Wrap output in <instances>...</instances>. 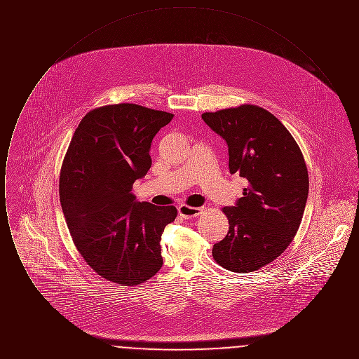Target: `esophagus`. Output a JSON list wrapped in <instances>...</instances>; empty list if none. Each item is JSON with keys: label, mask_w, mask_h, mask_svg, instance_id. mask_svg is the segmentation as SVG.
<instances>
[{"label": "esophagus", "mask_w": 359, "mask_h": 359, "mask_svg": "<svg viewBox=\"0 0 359 359\" xmlns=\"http://www.w3.org/2000/svg\"><path fill=\"white\" fill-rule=\"evenodd\" d=\"M177 212L182 218L184 219H189L194 217H198L202 212V208L199 207H189V205H182L177 207Z\"/></svg>", "instance_id": "34e87169"}]
</instances>
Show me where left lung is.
Here are the masks:
<instances>
[{
    "instance_id": "obj_1",
    "label": "left lung",
    "mask_w": 359,
    "mask_h": 359,
    "mask_svg": "<svg viewBox=\"0 0 359 359\" xmlns=\"http://www.w3.org/2000/svg\"><path fill=\"white\" fill-rule=\"evenodd\" d=\"M202 118L229 147V170L248 180L243 196L222 211L227 236L214 245V259L248 273L271 264L294 238L308 198L303 154L288 129L255 104L203 113Z\"/></svg>"
}]
</instances>
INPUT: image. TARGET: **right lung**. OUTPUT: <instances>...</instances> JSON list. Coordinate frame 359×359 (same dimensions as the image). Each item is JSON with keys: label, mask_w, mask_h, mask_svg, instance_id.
Masks as SVG:
<instances>
[{"label": "right lung", "mask_w": 359, "mask_h": 359, "mask_svg": "<svg viewBox=\"0 0 359 359\" xmlns=\"http://www.w3.org/2000/svg\"><path fill=\"white\" fill-rule=\"evenodd\" d=\"M173 114L135 103L88 111L63 160L59 195L72 241L103 278L133 287L163 266L161 234L173 205L137 202L133 183L152 165L151 144Z\"/></svg>", "instance_id": "add662e5"}]
</instances>
